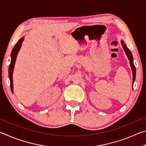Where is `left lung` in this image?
Listing matches in <instances>:
<instances>
[{
  "instance_id": "left-lung-1",
  "label": "left lung",
  "mask_w": 146,
  "mask_h": 146,
  "mask_svg": "<svg viewBox=\"0 0 146 146\" xmlns=\"http://www.w3.org/2000/svg\"><path fill=\"white\" fill-rule=\"evenodd\" d=\"M121 44H122L123 50H124L125 53L126 54L127 58L129 60L130 66H131V68L132 73H133V84H134L135 80V78H136V68L134 65V62H133V57L132 53L131 52L129 49H128L126 44L124 43V42H123L122 40H121Z\"/></svg>"
}]
</instances>
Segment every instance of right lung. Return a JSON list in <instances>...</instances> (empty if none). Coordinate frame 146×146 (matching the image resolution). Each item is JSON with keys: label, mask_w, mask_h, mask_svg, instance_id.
Segmentation results:
<instances>
[{"label": "right lung", "mask_w": 146, "mask_h": 146, "mask_svg": "<svg viewBox=\"0 0 146 146\" xmlns=\"http://www.w3.org/2000/svg\"><path fill=\"white\" fill-rule=\"evenodd\" d=\"M24 37H22L20 40L17 42L15 46H14V48L12 49L11 53V62L9 66V70H8V75H9V78L10 80V87L12 93H13V73L14 70L15 64L16 59L17 55L20 51V49L21 48L22 43L24 41Z\"/></svg>", "instance_id": "obj_1"}]
</instances>
